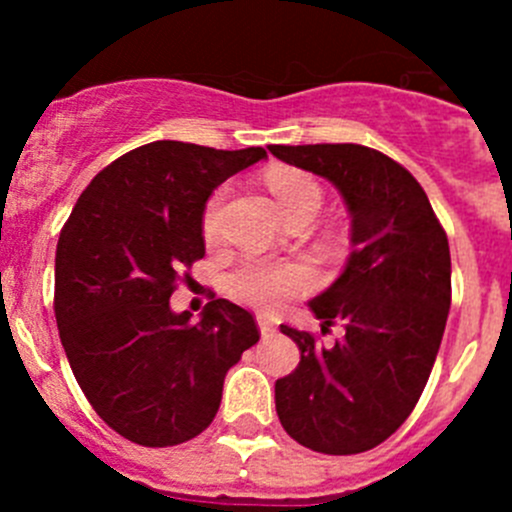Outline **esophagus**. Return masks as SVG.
Here are the masks:
<instances>
[{"label": "esophagus", "mask_w": 512, "mask_h": 512, "mask_svg": "<svg viewBox=\"0 0 512 512\" xmlns=\"http://www.w3.org/2000/svg\"><path fill=\"white\" fill-rule=\"evenodd\" d=\"M256 323H259L261 336H274V330H277L274 320H269V318H266V315H259V318H256Z\"/></svg>", "instance_id": "1"}]
</instances>
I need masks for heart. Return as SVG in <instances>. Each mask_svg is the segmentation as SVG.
<instances>
[{
  "label": "heart",
  "instance_id": "b5f03b06",
  "mask_svg": "<svg viewBox=\"0 0 512 512\" xmlns=\"http://www.w3.org/2000/svg\"><path fill=\"white\" fill-rule=\"evenodd\" d=\"M269 189L277 197L284 215H292L305 207H320L318 182L297 169H277L269 174ZM220 202L223 194H215L202 215V233L212 241L220 228ZM312 277L302 264H279V261H246L228 277V289L235 300L261 310H277L292 297L302 295L310 287Z\"/></svg>",
  "mask_w": 512,
  "mask_h": 512
}]
</instances>
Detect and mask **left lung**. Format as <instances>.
I'll return each instance as SVG.
<instances>
[{
	"label": "left lung",
	"instance_id": "left-lung-1",
	"mask_svg": "<svg viewBox=\"0 0 512 512\" xmlns=\"http://www.w3.org/2000/svg\"><path fill=\"white\" fill-rule=\"evenodd\" d=\"M269 151L328 179L351 217L346 266L307 302L323 333L343 323L346 336L325 348L279 325L300 364L274 384L277 415L307 449L361 454L405 423L431 377L451 307L449 241L423 187L390 156L356 143Z\"/></svg>",
	"mask_w": 512,
	"mask_h": 512
}]
</instances>
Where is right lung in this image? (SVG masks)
Wrapping results in <instances>:
<instances>
[{
    "mask_svg": "<svg viewBox=\"0 0 512 512\" xmlns=\"http://www.w3.org/2000/svg\"><path fill=\"white\" fill-rule=\"evenodd\" d=\"M264 148L156 140L99 171L56 248V320L71 372L99 418L140 446H176L215 418L225 374L259 341L248 310L212 300L194 323L171 310L205 256L202 215Z\"/></svg>",
    "mask_w": 512,
    "mask_h": 512,
    "instance_id": "add662e5",
    "label": "right lung"
}]
</instances>
